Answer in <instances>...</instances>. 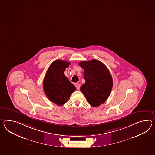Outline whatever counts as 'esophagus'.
I'll list each match as a JSON object with an SVG mask.
<instances>
[{"instance_id": "34e87169", "label": "esophagus", "mask_w": 155, "mask_h": 155, "mask_svg": "<svg viewBox=\"0 0 155 155\" xmlns=\"http://www.w3.org/2000/svg\"><path fill=\"white\" fill-rule=\"evenodd\" d=\"M75 86H76V88L77 90H79V88H80V85H79V83H76V84H75Z\"/></svg>"}]
</instances>
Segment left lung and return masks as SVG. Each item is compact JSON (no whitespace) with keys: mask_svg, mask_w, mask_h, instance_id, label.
Wrapping results in <instances>:
<instances>
[{"mask_svg":"<svg viewBox=\"0 0 155 155\" xmlns=\"http://www.w3.org/2000/svg\"><path fill=\"white\" fill-rule=\"evenodd\" d=\"M79 65L84 70L86 82L80 88L92 106L101 105L109 96L113 85L112 77L105 64L98 60L81 61Z\"/></svg>","mask_w":155,"mask_h":155,"instance_id":"obj_1","label":"left lung"}]
</instances>
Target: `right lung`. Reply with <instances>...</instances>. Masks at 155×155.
I'll return each mask as SVG.
<instances>
[{"instance_id": "obj_1", "label": "right lung", "mask_w": 155, "mask_h": 155, "mask_svg": "<svg viewBox=\"0 0 155 155\" xmlns=\"http://www.w3.org/2000/svg\"><path fill=\"white\" fill-rule=\"evenodd\" d=\"M70 62L61 60L53 61L48 68L43 81V88L46 96L58 105L67 102L76 87L65 77L64 71Z\"/></svg>"}]
</instances>
